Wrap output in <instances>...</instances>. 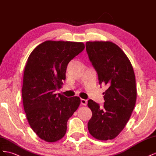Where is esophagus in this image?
I'll return each instance as SVG.
<instances>
[{
  "label": "esophagus",
  "mask_w": 156,
  "mask_h": 156,
  "mask_svg": "<svg viewBox=\"0 0 156 156\" xmlns=\"http://www.w3.org/2000/svg\"><path fill=\"white\" fill-rule=\"evenodd\" d=\"M87 100L83 99H81V104H82V105L86 106V105H87Z\"/></svg>",
  "instance_id": "obj_1"
}]
</instances>
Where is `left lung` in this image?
Wrapping results in <instances>:
<instances>
[{"instance_id":"obj_1","label":"left lung","mask_w":156,"mask_h":156,"mask_svg":"<svg viewBox=\"0 0 156 156\" xmlns=\"http://www.w3.org/2000/svg\"><path fill=\"white\" fill-rule=\"evenodd\" d=\"M89 59L97 72L99 84L107 89L103 93V108L91 99L87 106L92 117L87 123L90 134L100 140H112L125 127L136 100L134 70L126 53L110 41L86 43Z\"/></svg>"}]
</instances>
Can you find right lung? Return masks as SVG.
Returning a JSON list of instances; mask_svg holds the SVG:
<instances>
[{
    "label": "right lung",
    "instance_id": "add662e5",
    "mask_svg": "<svg viewBox=\"0 0 156 156\" xmlns=\"http://www.w3.org/2000/svg\"><path fill=\"white\" fill-rule=\"evenodd\" d=\"M85 48L83 42L47 41L28 57L22 99L27 119L39 138L54 142L63 138L66 123L80 105V97L55 92L62 87L69 62Z\"/></svg>",
    "mask_w": 156,
    "mask_h": 156
}]
</instances>
